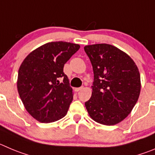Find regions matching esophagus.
Returning a JSON list of instances; mask_svg holds the SVG:
<instances>
[{"label": "esophagus", "instance_id": "34e87169", "mask_svg": "<svg viewBox=\"0 0 155 155\" xmlns=\"http://www.w3.org/2000/svg\"><path fill=\"white\" fill-rule=\"evenodd\" d=\"M83 87H78V88H75V91H77V92H78V91H81L82 89H83Z\"/></svg>", "mask_w": 155, "mask_h": 155}]
</instances>
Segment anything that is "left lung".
I'll list each match as a JSON object with an SVG mask.
<instances>
[{"label": "left lung", "instance_id": "obj_1", "mask_svg": "<svg viewBox=\"0 0 155 155\" xmlns=\"http://www.w3.org/2000/svg\"><path fill=\"white\" fill-rule=\"evenodd\" d=\"M94 74L92 95L85 103L95 122L113 126L126 119L141 91L138 68L129 54L110 44L84 46Z\"/></svg>", "mask_w": 155, "mask_h": 155}]
</instances>
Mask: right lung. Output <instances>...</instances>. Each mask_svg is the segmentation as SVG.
I'll return each mask as SVG.
<instances>
[{
	"label": "right lung",
	"instance_id": "add662e5",
	"mask_svg": "<svg viewBox=\"0 0 155 155\" xmlns=\"http://www.w3.org/2000/svg\"><path fill=\"white\" fill-rule=\"evenodd\" d=\"M79 48L78 44L48 42L31 51L22 62L17 78L19 95L26 111L40 123L55 122L67 114L73 92L63 68Z\"/></svg>",
	"mask_w": 155,
	"mask_h": 155
}]
</instances>
